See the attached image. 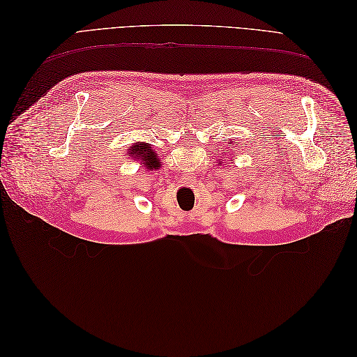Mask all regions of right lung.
<instances>
[{
    "mask_svg": "<svg viewBox=\"0 0 357 357\" xmlns=\"http://www.w3.org/2000/svg\"><path fill=\"white\" fill-rule=\"evenodd\" d=\"M129 155L131 156H142V160H146V167L150 169H156L158 167V159L155 158V152H152V149L147 146V143H142V144H134L131 149H129Z\"/></svg>",
    "mask_w": 357,
    "mask_h": 357,
    "instance_id": "1",
    "label": "right lung"
}]
</instances>
